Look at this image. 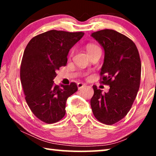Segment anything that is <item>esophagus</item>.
Listing matches in <instances>:
<instances>
[{"label":"esophagus","mask_w":156,"mask_h":156,"mask_svg":"<svg viewBox=\"0 0 156 156\" xmlns=\"http://www.w3.org/2000/svg\"><path fill=\"white\" fill-rule=\"evenodd\" d=\"M77 87H78V89H80L83 88V87H84L85 84H83V83H82V82H79L77 84Z\"/></svg>","instance_id":"obj_1"}]
</instances>
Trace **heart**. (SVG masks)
<instances>
[{
	"label": "heart",
	"instance_id": "heart-1",
	"mask_svg": "<svg viewBox=\"0 0 156 156\" xmlns=\"http://www.w3.org/2000/svg\"><path fill=\"white\" fill-rule=\"evenodd\" d=\"M86 50L87 51V52H88V54H91V53L94 52H96V51L101 50V48H100L97 45V44L89 43V44H87Z\"/></svg>",
	"mask_w": 156,
	"mask_h": 156
}]
</instances>
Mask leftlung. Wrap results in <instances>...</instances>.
I'll use <instances>...</instances> for the list:
<instances>
[{"instance_id": "obj_1", "label": "left lung", "mask_w": 156, "mask_h": 156, "mask_svg": "<svg viewBox=\"0 0 156 156\" xmlns=\"http://www.w3.org/2000/svg\"><path fill=\"white\" fill-rule=\"evenodd\" d=\"M91 37L105 52L100 82L110 89L103 94L94 85L91 107L98 121L112 125L126 116L137 95L141 74L139 53L130 38L114 30L95 32Z\"/></svg>"}]
</instances>
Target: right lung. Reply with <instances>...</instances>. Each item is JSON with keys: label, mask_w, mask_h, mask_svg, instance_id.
I'll use <instances>...</instances> for the list:
<instances>
[{"label": "right lung", "mask_w": 156, "mask_h": 156, "mask_svg": "<svg viewBox=\"0 0 156 156\" xmlns=\"http://www.w3.org/2000/svg\"><path fill=\"white\" fill-rule=\"evenodd\" d=\"M84 34L52 30L32 38L25 49L20 74L25 101L44 123L60 121L68 97L78 90L76 83L58 86L53 80L59 67L67 65L69 50Z\"/></svg>", "instance_id": "right-lung-1"}]
</instances>
